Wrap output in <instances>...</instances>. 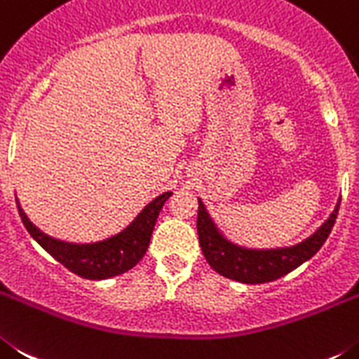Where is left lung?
Returning <instances> with one entry per match:
<instances>
[{"label": "left lung", "instance_id": "1", "mask_svg": "<svg viewBox=\"0 0 359 359\" xmlns=\"http://www.w3.org/2000/svg\"><path fill=\"white\" fill-rule=\"evenodd\" d=\"M338 209H340V200H338L337 208L331 212V216L320 227L304 241L292 245V247L257 250V248H247L232 243L216 227L202 200H198L196 231H198L203 256L215 272L227 277V279L238 280V283L261 284L279 279L308 259H311L325 243L327 236L331 234L332 225L337 222Z\"/></svg>", "mask_w": 359, "mask_h": 359}]
</instances>
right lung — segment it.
Returning <instances> with one entry per match:
<instances>
[{
    "label": "right lung",
    "instance_id": "obj_1",
    "mask_svg": "<svg viewBox=\"0 0 359 359\" xmlns=\"http://www.w3.org/2000/svg\"><path fill=\"white\" fill-rule=\"evenodd\" d=\"M172 195V191H166L154 198L140 215L135 216L134 222L127 229H123L116 236H111L107 240L96 241V243H67V241L51 238L32 224L27 212L19 205L18 198H15V203H18L19 216H21L27 231L50 256H53L67 270L83 279L100 280L128 272L143 259L148 245H150L157 216H159L164 202Z\"/></svg>",
    "mask_w": 359,
    "mask_h": 359
}]
</instances>
